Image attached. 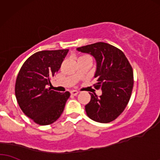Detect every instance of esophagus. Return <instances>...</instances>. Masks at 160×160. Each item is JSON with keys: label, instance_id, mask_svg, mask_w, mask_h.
<instances>
[{"label": "esophagus", "instance_id": "obj_1", "mask_svg": "<svg viewBox=\"0 0 160 160\" xmlns=\"http://www.w3.org/2000/svg\"><path fill=\"white\" fill-rule=\"evenodd\" d=\"M70 93H71L72 95L77 96V95H78V91H75V90H72V91H70Z\"/></svg>", "mask_w": 160, "mask_h": 160}]
</instances>
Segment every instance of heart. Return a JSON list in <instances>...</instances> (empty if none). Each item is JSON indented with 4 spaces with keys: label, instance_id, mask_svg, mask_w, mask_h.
Wrapping results in <instances>:
<instances>
[{
    "label": "heart",
    "instance_id": "1",
    "mask_svg": "<svg viewBox=\"0 0 160 160\" xmlns=\"http://www.w3.org/2000/svg\"><path fill=\"white\" fill-rule=\"evenodd\" d=\"M90 58V57L87 55H81L78 58Z\"/></svg>",
    "mask_w": 160,
    "mask_h": 160
}]
</instances>
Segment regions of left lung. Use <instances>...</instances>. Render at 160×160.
<instances>
[{"label":"left lung","instance_id":"1","mask_svg":"<svg viewBox=\"0 0 160 160\" xmlns=\"http://www.w3.org/2000/svg\"><path fill=\"white\" fill-rule=\"evenodd\" d=\"M90 53L97 63L94 78L96 89H102L99 97L91 93V101L86 105L89 118L99 123H109L116 119L126 108L134 85L133 69L126 55L120 49L105 42L88 44L78 48Z\"/></svg>","mask_w":160,"mask_h":160}]
</instances>
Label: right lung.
Wrapping results in <instances>:
<instances>
[{"instance_id":"right-lung-1","label":"right lung","mask_w":160,"mask_h":160,"mask_svg":"<svg viewBox=\"0 0 160 160\" xmlns=\"http://www.w3.org/2000/svg\"><path fill=\"white\" fill-rule=\"evenodd\" d=\"M68 49L42 50L23 63L15 83V96L25 115L39 125H49L59 118L70 97L47 88L51 78L60 69Z\"/></svg>"}]
</instances>
